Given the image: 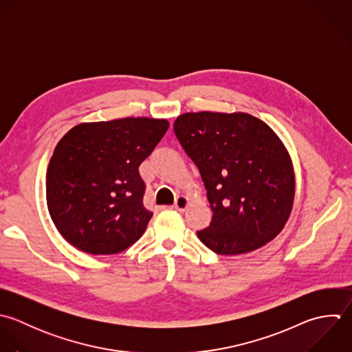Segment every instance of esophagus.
I'll list each match as a JSON object with an SVG mask.
<instances>
[{"instance_id":"34e87169","label":"esophagus","mask_w":352,"mask_h":352,"mask_svg":"<svg viewBox=\"0 0 352 352\" xmlns=\"http://www.w3.org/2000/svg\"><path fill=\"white\" fill-rule=\"evenodd\" d=\"M189 206V199L186 196H178L174 203V208L178 211H185Z\"/></svg>"}]
</instances>
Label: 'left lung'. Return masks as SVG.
I'll return each instance as SVG.
<instances>
[{
  "label": "left lung",
  "mask_w": 352,
  "mask_h": 352,
  "mask_svg": "<svg viewBox=\"0 0 352 352\" xmlns=\"http://www.w3.org/2000/svg\"><path fill=\"white\" fill-rule=\"evenodd\" d=\"M174 133L197 166L212 210L200 241L219 255H240L272 241L294 206L291 157L261 119L237 112H189Z\"/></svg>",
  "instance_id": "left-lung-1"
}]
</instances>
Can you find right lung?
I'll return each mask as SVG.
<instances>
[{
	"label": "right lung",
	"mask_w": 352,
	"mask_h": 352,
	"mask_svg": "<svg viewBox=\"0 0 352 352\" xmlns=\"http://www.w3.org/2000/svg\"><path fill=\"white\" fill-rule=\"evenodd\" d=\"M168 129L164 119L124 118L72 127L54 148L46 203L60 234L91 255L118 254L145 232L138 167Z\"/></svg>",
	"instance_id": "add662e5"
}]
</instances>
